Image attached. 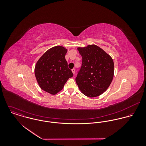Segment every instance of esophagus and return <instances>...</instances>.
<instances>
[{
    "instance_id": "34e87169",
    "label": "esophagus",
    "mask_w": 146,
    "mask_h": 146,
    "mask_svg": "<svg viewBox=\"0 0 146 146\" xmlns=\"http://www.w3.org/2000/svg\"><path fill=\"white\" fill-rule=\"evenodd\" d=\"M71 71H72L73 74H75V68H73V69H72Z\"/></svg>"
}]
</instances>
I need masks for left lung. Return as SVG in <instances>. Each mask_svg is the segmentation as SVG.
Returning <instances> with one entry per match:
<instances>
[{
    "label": "left lung",
    "instance_id": "8db88e82",
    "mask_svg": "<svg viewBox=\"0 0 146 146\" xmlns=\"http://www.w3.org/2000/svg\"><path fill=\"white\" fill-rule=\"evenodd\" d=\"M82 64L75 79L82 93L88 97L101 95L109 87L114 75L111 57L96 45L78 47Z\"/></svg>",
    "mask_w": 146,
    "mask_h": 146
}]
</instances>
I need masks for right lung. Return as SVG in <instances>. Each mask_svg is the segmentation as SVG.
I'll return each mask as SVG.
<instances>
[{
  "mask_svg": "<svg viewBox=\"0 0 146 146\" xmlns=\"http://www.w3.org/2000/svg\"><path fill=\"white\" fill-rule=\"evenodd\" d=\"M67 52L62 46L48 49L36 62L35 75L40 88L54 95L61 91L73 74L68 68L65 55Z\"/></svg>",
  "mask_w": 146,
  "mask_h": 146,
  "instance_id": "add662e5",
  "label": "right lung"
}]
</instances>
